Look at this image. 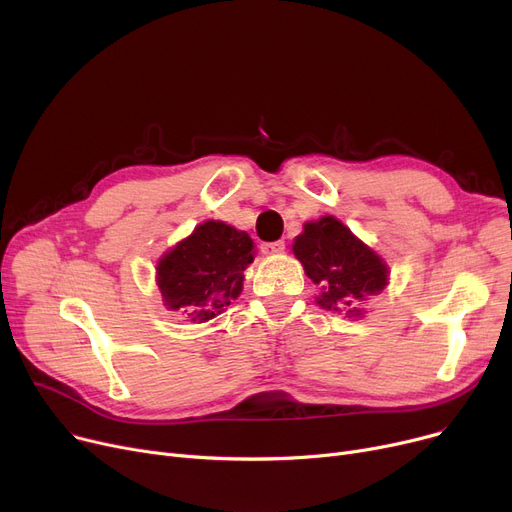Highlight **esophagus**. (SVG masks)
<instances>
[{
    "label": "esophagus",
    "mask_w": 512,
    "mask_h": 512,
    "mask_svg": "<svg viewBox=\"0 0 512 512\" xmlns=\"http://www.w3.org/2000/svg\"><path fill=\"white\" fill-rule=\"evenodd\" d=\"M284 251V242L278 240V242H263L261 245V253L263 255H280Z\"/></svg>",
    "instance_id": "34e87169"
}]
</instances>
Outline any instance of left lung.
I'll return each instance as SVG.
<instances>
[{
  "label": "left lung",
  "instance_id": "1",
  "mask_svg": "<svg viewBox=\"0 0 512 512\" xmlns=\"http://www.w3.org/2000/svg\"><path fill=\"white\" fill-rule=\"evenodd\" d=\"M292 253L319 286L317 305L344 311L346 317H363L361 303L380 294L390 280L388 263L334 215L307 222L294 238Z\"/></svg>",
  "mask_w": 512,
  "mask_h": 512
}]
</instances>
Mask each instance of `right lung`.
<instances>
[{
  "instance_id": "add662e5",
  "label": "right lung",
  "mask_w": 512,
  "mask_h": 512,
  "mask_svg": "<svg viewBox=\"0 0 512 512\" xmlns=\"http://www.w3.org/2000/svg\"><path fill=\"white\" fill-rule=\"evenodd\" d=\"M253 259L255 245L247 232L207 220L159 257L155 282L170 311L203 324L240 297L242 272Z\"/></svg>"
}]
</instances>
